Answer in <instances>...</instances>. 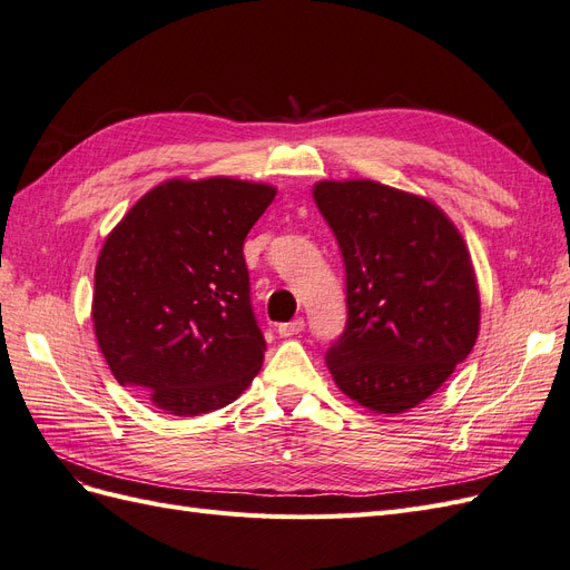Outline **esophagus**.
<instances>
[{
  "mask_svg": "<svg viewBox=\"0 0 570 570\" xmlns=\"http://www.w3.org/2000/svg\"><path fill=\"white\" fill-rule=\"evenodd\" d=\"M304 331V318H295L289 323H281L278 325V333L281 337H292V335H299Z\"/></svg>",
  "mask_w": 570,
  "mask_h": 570,
  "instance_id": "obj_1",
  "label": "esophagus"
}]
</instances>
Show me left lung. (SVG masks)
<instances>
[{"instance_id": "8db88e82", "label": "left lung", "mask_w": 570, "mask_h": 570, "mask_svg": "<svg viewBox=\"0 0 570 570\" xmlns=\"http://www.w3.org/2000/svg\"><path fill=\"white\" fill-rule=\"evenodd\" d=\"M314 199L347 273V325L325 352L333 381L375 413L413 409L478 337L480 295L463 237L433 202L375 180H321Z\"/></svg>"}]
</instances>
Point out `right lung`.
Here are the masks:
<instances>
[{"label": "right lung", "mask_w": 570, "mask_h": 570, "mask_svg": "<svg viewBox=\"0 0 570 570\" xmlns=\"http://www.w3.org/2000/svg\"><path fill=\"white\" fill-rule=\"evenodd\" d=\"M275 187L166 180L109 233L92 321L116 381L174 416L228 406L264 364L243 245Z\"/></svg>", "instance_id": "add662e5"}]
</instances>
